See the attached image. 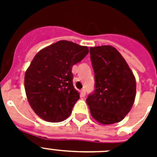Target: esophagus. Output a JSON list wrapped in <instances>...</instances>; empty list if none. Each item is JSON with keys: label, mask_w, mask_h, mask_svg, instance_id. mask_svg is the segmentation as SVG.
<instances>
[{"label": "esophagus", "mask_w": 157, "mask_h": 157, "mask_svg": "<svg viewBox=\"0 0 157 157\" xmlns=\"http://www.w3.org/2000/svg\"><path fill=\"white\" fill-rule=\"evenodd\" d=\"M81 96L82 98H84L86 96V90H81Z\"/></svg>", "instance_id": "1"}]
</instances>
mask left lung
Listing matches in <instances>:
<instances>
[{"instance_id": "left-lung-1", "label": "left lung", "mask_w": 157, "mask_h": 157, "mask_svg": "<svg viewBox=\"0 0 157 157\" xmlns=\"http://www.w3.org/2000/svg\"><path fill=\"white\" fill-rule=\"evenodd\" d=\"M94 91L86 98L91 116L103 124L117 123L131 109L136 81L122 55L111 45L90 47Z\"/></svg>"}]
</instances>
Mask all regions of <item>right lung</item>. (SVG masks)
<instances>
[{
  "label": "right lung",
  "mask_w": 157,
  "mask_h": 157,
  "mask_svg": "<svg viewBox=\"0 0 157 157\" xmlns=\"http://www.w3.org/2000/svg\"><path fill=\"white\" fill-rule=\"evenodd\" d=\"M88 53L87 46L59 40L36 54L26 71L24 87L28 103L38 117L60 122L70 116L80 98L73 86L71 67Z\"/></svg>",
  "instance_id": "add662e5"
}]
</instances>
